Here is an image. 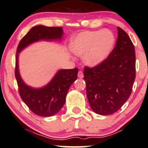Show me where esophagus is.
I'll return each mask as SVG.
<instances>
[{"label": "esophagus", "mask_w": 148, "mask_h": 148, "mask_svg": "<svg viewBox=\"0 0 148 148\" xmlns=\"http://www.w3.org/2000/svg\"><path fill=\"white\" fill-rule=\"evenodd\" d=\"M83 76H84V75H83V72H82V71H79L78 73V77L79 78H83Z\"/></svg>", "instance_id": "esophagus-1"}]
</instances>
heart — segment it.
<instances>
[{
  "instance_id": "heart-1",
  "label": "heart",
  "mask_w": 148,
  "mask_h": 148,
  "mask_svg": "<svg viewBox=\"0 0 148 148\" xmlns=\"http://www.w3.org/2000/svg\"><path fill=\"white\" fill-rule=\"evenodd\" d=\"M114 43L115 37L108 30L83 31L73 39L70 48L76 55L83 56L86 65L96 67L105 60Z\"/></svg>"
}]
</instances>
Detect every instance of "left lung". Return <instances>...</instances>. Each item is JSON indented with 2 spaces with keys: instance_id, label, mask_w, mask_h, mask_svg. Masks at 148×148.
I'll return each instance as SVG.
<instances>
[{
  "instance_id": "obj_1",
  "label": "left lung",
  "mask_w": 148,
  "mask_h": 148,
  "mask_svg": "<svg viewBox=\"0 0 148 148\" xmlns=\"http://www.w3.org/2000/svg\"><path fill=\"white\" fill-rule=\"evenodd\" d=\"M115 48L100 65L85 67L84 80L89 103L95 113L111 115L131 94L136 75L134 46L128 35L117 27Z\"/></svg>"
}]
</instances>
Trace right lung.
I'll return each mask as SVG.
<instances>
[{"label": "right lung", "mask_w": 148, "mask_h": 148, "mask_svg": "<svg viewBox=\"0 0 148 148\" xmlns=\"http://www.w3.org/2000/svg\"><path fill=\"white\" fill-rule=\"evenodd\" d=\"M63 34V29L61 27L35 26L20 40L17 48L15 76L20 96L29 109L41 117H50L61 109L65 104L69 88L77 78L78 69L59 70L47 85L35 89L26 85L20 75L18 53L37 41L61 40Z\"/></svg>", "instance_id": "add662e5"}]
</instances>
